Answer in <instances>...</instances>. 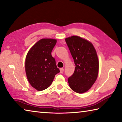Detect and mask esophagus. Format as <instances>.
<instances>
[{
	"instance_id": "esophagus-1",
	"label": "esophagus",
	"mask_w": 122,
	"mask_h": 122,
	"mask_svg": "<svg viewBox=\"0 0 122 122\" xmlns=\"http://www.w3.org/2000/svg\"><path fill=\"white\" fill-rule=\"evenodd\" d=\"M60 73H63V71H64V69L62 68H61L60 69Z\"/></svg>"
}]
</instances>
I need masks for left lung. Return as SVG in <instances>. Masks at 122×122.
Segmentation results:
<instances>
[{
  "instance_id": "1",
  "label": "left lung",
  "mask_w": 122,
  "mask_h": 122,
  "mask_svg": "<svg viewBox=\"0 0 122 122\" xmlns=\"http://www.w3.org/2000/svg\"><path fill=\"white\" fill-rule=\"evenodd\" d=\"M65 40L75 65L74 74L68 79L69 86L76 92L84 93L97 78L99 62L96 51L92 43L80 36H72Z\"/></svg>"
}]
</instances>
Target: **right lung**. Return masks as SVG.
Returning <instances> with one entry per match:
<instances>
[{
	"instance_id": "1",
	"label": "right lung",
	"mask_w": 122,
	"mask_h": 122,
	"mask_svg": "<svg viewBox=\"0 0 122 122\" xmlns=\"http://www.w3.org/2000/svg\"><path fill=\"white\" fill-rule=\"evenodd\" d=\"M56 40L42 39L38 41L26 55V74L29 83L38 91L48 88L55 75L59 73L55 60L51 53Z\"/></svg>"
}]
</instances>
